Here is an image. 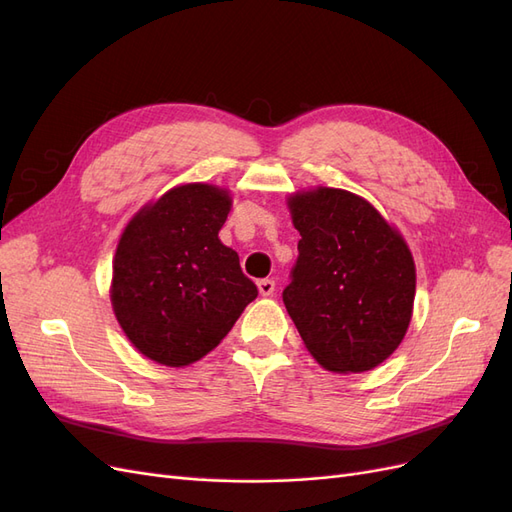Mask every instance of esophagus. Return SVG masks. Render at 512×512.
<instances>
[{"label":"esophagus","instance_id":"34e87169","mask_svg":"<svg viewBox=\"0 0 512 512\" xmlns=\"http://www.w3.org/2000/svg\"><path fill=\"white\" fill-rule=\"evenodd\" d=\"M258 290H260L262 297H271V294L275 292V282L269 280V277H267V280H260L258 282Z\"/></svg>","mask_w":512,"mask_h":512}]
</instances>
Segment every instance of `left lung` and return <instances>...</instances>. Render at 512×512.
I'll list each match as a JSON object with an SVG mask.
<instances>
[{"mask_svg":"<svg viewBox=\"0 0 512 512\" xmlns=\"http://www.w3.org/2000/svg\"><path fill=\"white\" fill-rule=\"evenodd\" d=\"M299 256L282 297L314 359L337 374L374 369L412 318L414 260L365 198L318 188L288 198Z\"/></svg>","mask_w":512,"mask_h":512,"instance_id":"obj_1","label":"left lung"}]
</instances>
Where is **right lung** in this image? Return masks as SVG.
I'll use <instances>...</instances> for the list:
<instances>
[{"label": "right lung", "instance_id": "right-lung-1", "mask_svg": "<svg viewBox=\"0 0 512 512\" xmlns=\"http://www.w3.org/2000/svg\"><path fill=\"white\" fill-rule=\"evenodd\" d=\"M230 203L215 185H179L123 230L113 260V312L147 359L168 367L203 359L258 297L237 252L218 237Z\"/></svg>", "mask_w": 512, "mask_h": 512}]
</instances>
